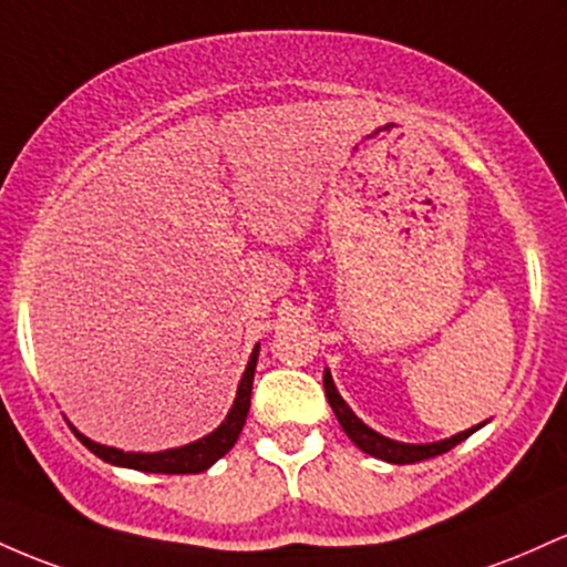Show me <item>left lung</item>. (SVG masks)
Segmentation results:
<instances>
[{
	"label": "left lung",
	"instance_id": "1",
	"mask_svg": "<svg viewBox=\"0 0 567 567\" xmlns=\"http://www.w3.org/2000/svg\"><path fill=\"white\" fill-rule=\"evenodd\" d=\"M323 391H327V399H329V406L334 410L337 421H340L342 431H346L348 439L355 444V447L361 450V453L372 455V457H380V461L385 463H399V466H404V463H417V461H425V457H436L442 453H447V450H453L455 444H461L463 439H468L474 434V431H480L482 425H472V429L461 431V434L450 436V439H439V442H429V444H410V442H396V439H388L383 434H378L374 429H369V425L361 421L359 415L348 406L346 399L340 396V391H337L334 380H332V372L329 369H323Z\"/></svg>",
	"mask_w": 567,
	"mask_h": 567
}]
</instances>
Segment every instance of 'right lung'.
Returning a JSON list of instances; mask_svg holds the SVG:
<instances>
[{
	"label": "right lung",
	"instance_id": "right-lung-1",
	"mask_svg": "<svg viewBox=\"0 0 567 567\" xmlns=\"http://www.w3.org/2000/svg\"><path fill=\"white\" fill-rule=\"evenodd\" d=\"M257 355H259V342L254 346L249 355V364L244 369V378H240L238 391H235V402L227 412V417L221 421L212 434H206L198 442L182 444V447L161 450V453H125V450L106 447V444L93 442L85 434H80L72 423L69 429L74 431V436L91 450L93 455H99L101 461L112 463L120 468H136V472L146 474H200L206 468H212L221 455H227L233 450V444L238 442L240 431H244L246 415H249L251 406V385H254V369H257Z\"/></svg>",
	"mask_w": 567,
	"mask_h": 567
}]
</instances>
